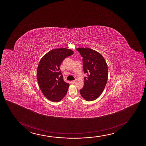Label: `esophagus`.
<instances>
[{"label": "esophagus", "mask_w": 146, "mask_h": 146, "mask_svg": "<svg viewBox=\"0 0 146 146\" xmlns=\"http://www.w3.org/2000/svg\"><path fill=\"white\" fill-rule=\"evenodd\" d=\"M70 82H71V83H72V84H74V83L76 82V81H71Z\"/></svg>", "instance_id": "esophagus-1"}]
</instances>
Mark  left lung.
Returning <instances> with one entry per match:
<instances>
[{"instance_id": "obj_1", "label": "left lung", "mask_w": 146, "mask_h": 146, "mask_svg": "<svg viewBox=\"0 0 146 146\" xmlns=\"http://www.w3.org/2000/svg\"><path fill=\"white\" fill-rule=\"evenodd\" d=\"M83 57L85 77L84 86L80 90L81 96L85 100H94L100 96L105 88L108 78L106 61L99 52L90 48L76 49Z\"/></svg>"}]
</instances>
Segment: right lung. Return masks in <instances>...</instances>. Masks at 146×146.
<instances>
[{
	"label": "right lung",
	"mask_w": 146,
	"mask_h": 146,
	"mask_svg": "<svg viewBox=\"0 0 146 146\" xmlns=\"http://www.w3.org/2000/svg\"><path fill=\"white\" fill-rule=\"evenodd\" d=\"M74 52L66 48L52 49L40 59L37 67V82L46 98L58 102L67 94L69 83L64 82L60 66L62 61Z\"/></svg>",
	"instance_id": "right-lung-1"
}]
</instances>
